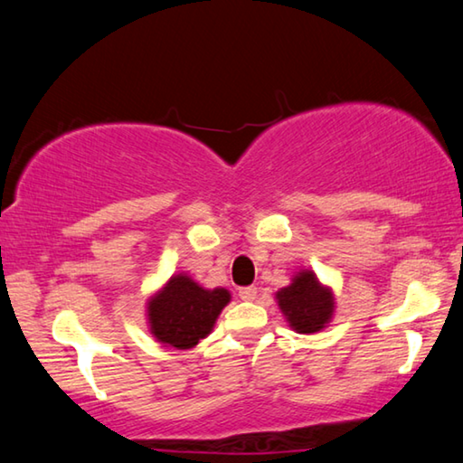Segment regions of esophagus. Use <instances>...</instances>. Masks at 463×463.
Returning a JSON list of instances; mask_svg holds the SVG:
<instances>
[{
    "instance_id": "34e87169",
    "label": "esophagus",
    "mask_w": 463,
    "mask_h": 463,
    "mask_svg": "<svg viewBox=\"0 0 463 463\" xmlns=\"http://www.w3.org/2000/svg\"><path fill=\"white\" fill-rule=\"evenodd\" d=\"M239 296H241V300H245V302L255 300V298H257V288L255 286L239 288Z\"/></svg>"
}]
</instances>
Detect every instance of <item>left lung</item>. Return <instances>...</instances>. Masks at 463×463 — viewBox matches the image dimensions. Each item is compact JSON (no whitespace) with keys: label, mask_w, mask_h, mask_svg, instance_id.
I'll list each match as a JSON object with an SVG mask.
<instances>
[{"label":"left lung","mask_w":463,"mask_h":463,"mask_svg":"<svg viewBox=\"0 0 463 463\" xmlns=\"http://www.w3.org/2000/svg\"><path fill=\"white\" fill-rule=\"evenodd\" d=\"M279 308L298 333H317L333 317V294L312 271H300L288 288L278 292Z\"/></svg>","instance_id":"1"}]
</instances>
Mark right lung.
Instances as JSON below:
<instances>
[{"mask_svg":"<svg viewBox=\"0 0 463 463\" xmlns=\"http://www.w3.org/2000/svg\"><path fill=\"white\" fill-rule=\"evenodd\" d=\"M231 302L224 288L203 289L192 278L174 276L148 302V323L156 341L190 349L210 335L218 315Z\"/></svg>","mask_w":463,"mask_h":463,"instance_id":"add662e5","label":"right lung"}]
</instances>
